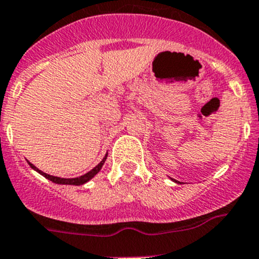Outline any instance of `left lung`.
Listing matches in <instances>:
<instances>
[{"label": "left lung", "instance_id": "1", "mask_svg": "<svg viewBox=\"0 0 259 259\" xmlns=\"http://www.w3.org/2000/svg\"><path fill=\"white\" fill-rule=\"evenodd\" d=\"M170 179H171V180H173V182H176V183H179V182H178V180H176V179H173V178H170Z\"/></svg>", "mask_w": 259, "mask_h": 259}]
</instances>
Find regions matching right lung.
<instances>
[{
    "label": "right lung",
    "mask_w": 259,
    "mask_h": 259,
    "mask_svg": "<svg viewBox=\"0 0 259 259\" xmlns=\"http://www.w3.org/2000/svg\"><path fill=\"white\" fill-rule=\"evenodd\" d=\"M106 158H108V153L105 154V156H104V158H103V160H101L100 163H99L98 165L95 166V168L91 169L90 171H88V173L83 174V176H81V177H76V178H60V177L50 176V174L44 173L42 170H40V169H38V168H36V166L33 165V164H31L30 161H28V160H27V163H28V165H30L31 168L33 169V170H36V171H37L38 174H41V176H42V177H45L46 179L51 180V182H52V183H55V184H64V185H82V184H85V183H88L89 180L93 179L94 177H95L96 174H98L99 171L101 170V168H103L104 163H105V160H106Z\"/></svg>",
    "instance_id": "right-lung-1"
}]
</instances>
